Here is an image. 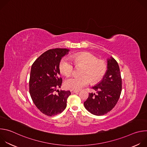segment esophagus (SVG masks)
<instances>
[{
	"instance_id": "esophagus-1",
	"label": "esophagus",
	"mask_w": 147,
	"mask_h": 147,
	"mask_svg": "<svg viewBox=\"0 0 147 147\" xmlns=\"http://www.w3.org/2000/svg\"><path fill=\"white\" fill-rule=\"evenodd\" d=\"M71 94H74V93H78L79 92V91H75V90H71L70 91Z\"/></svg>"
}]
</instances>
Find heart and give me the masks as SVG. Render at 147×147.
<instances>
[{
	"label": "heart",
	"instance_id": "obj_1",
	"mask_svg": "<svg viewBox=\"0 0 147 147\" xmlns=\"http://www.w3.org/2000/svg\"><path fill=\"white\" fill-rule=\"evenodd\" d=\"M70 60L76 66H81L83 68L81 77H71L67 78L65 86L71 90H79L88 85L90 81L96 82L99 81L105 74L107 70L106 63L98 60L93 54L89 52H82L73 55ZM60 71L66 76H70L73 70V65L67 57L63 58L59 63Z\"/></svg>",
	"mask_w": 147,
	"mask_h": 147
}]
</instances>
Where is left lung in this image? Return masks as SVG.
Returning <instances> with one entry per match:
<instances>
[{"mask_svg":"<svg viewBox=\"0 0 147 147\" xmlns=\"http://www.w3.org/2000/svg\"><path fill=\"white\" fill-rule=\"evenodd\" d=\"M92 88L96 94L90 93L84 102L86 109L91 113L101 116L111 111L116 105L121 94V78L116 60L107 59V70L102 80Z\"/></svg>","mask_w":147,"mask_h":147,"instance_id":"obj_1","label":"left lung"}]
</instances>
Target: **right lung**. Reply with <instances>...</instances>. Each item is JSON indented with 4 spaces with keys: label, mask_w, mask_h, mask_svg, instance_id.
<instances>
[{
    "label": "right lung",
    "mask_w": 147,
    "mask_h": 147,
    "mask_svg": "<svg viewBox=\"0 0 147 147\" xmlns=\"http://www.w3.org/2000/svg\"><path fill=\"white\" fill-rule=\"evenodd\" d=\"M70 49L56 48L42 54L32 64L29 87L32 100L44 114L52 116L63 111L70 91H59L62 79L59 77V63ZM58 91L57 94L54 92Z\"/></svg>",
    "instance_id": "add662e5"
}]
</instances>
